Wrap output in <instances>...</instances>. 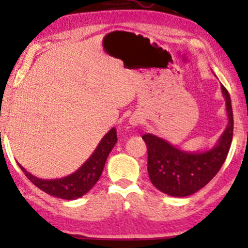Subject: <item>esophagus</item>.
I'll return each instance as SVG.
<instances>
[{"label": "esophagus", "instance_id": "34e87169", "mask_svg": "<svg viewBox=\"0 0 248 248\" xmlns=\"http://www.w3.org/2000/svg\"><path fill=\"white\" fill-rule=\"evenodd\" d=\"M129 122H130V124H132V126H139V124H140L141 122H142V120H141L140 116L133 115L132 118H130Z\"/></svg>", "mask_w": 248, "mask_h": 248}]
</instances>
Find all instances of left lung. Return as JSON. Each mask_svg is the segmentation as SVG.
I'll list each match as a JSON object with an SVG mask.
<instances>
[{"label": "left lung", "instance_id": "8db88e82", "mask_svg": "<svg viewBox=\"0 0 248 248\" xmlns=\"http://www.w3.org/2000/svg\"><path fill=\"white\" fill-rule=\"evenodd\" d=\"M227 126L217 143L205 151L187 152L155 134L142 135L148 148V175L157 189L170 197L184 198L205 187L219 172L233 137V110L228 92L221 84Z\"/></svg>", "mask_w": 248, "mask_h": 248}]
</instances>
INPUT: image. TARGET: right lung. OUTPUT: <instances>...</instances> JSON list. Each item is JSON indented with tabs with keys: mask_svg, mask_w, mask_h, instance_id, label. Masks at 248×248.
I'll return each instance as SVG.
<instances>
[{
	"mask_svg": "<svg viewBox=\"0 0 248 248\" xmlns=\"http://www.w3.org/2000/svg\"><path fill=\"white\" fill-rule=\"evenodd\" d=\"M118 142L115 127H113L107 134L101 139L95 151L91 156L83 162L78 170L69 175L60 179H41L32 175L20 164V168L31 180L41 190L49 195L64 200H75L83 197L86 193L94 187L101 176L106 160L115 143Z\"/></svg>",
	"mask_w": 248,
	"mask_h": 248,
	"instance_id": "1",
	"label": "right lung"
}]
</instances>
